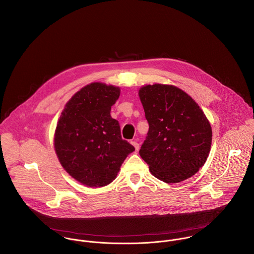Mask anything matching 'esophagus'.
I'll use <instances>...</instances> for the list:
<instances>
[{
  "mask_svg": "<svg viewBox=\"0 0 254 254\" xmlns=\"http://www.w3.org/2000/svg\"><path fill=\"white\" fill-rule=\"evenodd\" d=\"M131 144L135 147V149H136V151H138L139 150V144H138V142L136 141V140H133V141H131Z\"/></svg>",
  "mask_w": 254,
  "mask_h": 254,
  "instance_id": "34e87169",
  "label": "esophagus"
}]
</instances>
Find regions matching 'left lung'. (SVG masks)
<instances>
[{
	"label": "left lung",
	"instance_id": "left-lung-1",
	"mask_svg": "<svg viewBox=\"0 0 254 254\" xmlns=\"http://www.w3.org/2000/svg\"><path fill=\"white\" fill-rule=\"evenodd\" d=\"M139 96L149 132L139 152L151 173L167 183L194 175L207 161L212 128L195 100L170 85H148Z\"/></svg>",
	"mask_w": 254,
	"mask_h": 254
}]
</instances>
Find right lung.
<instances>
[{
    "label": "right lung",
    "mask_w": 254,
    "mask_h": 254,
    "mask_svg": "<svg viewBox=\"0 0 254 254\" xmlns=\"http://www.w3.org/2000/svg\"><path fill=\"white\" fill-rule=\"evenodd\" d=\"M120 88L102 83L85 85L66 103L55 130L60 164L89 187L112 182L135 148L121 137L119 122L110 115Z\"/></svg>",
    "instance_id": "add662e5"
}]
</instances>
